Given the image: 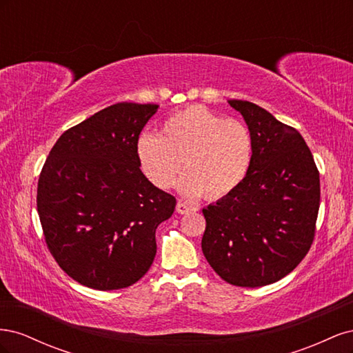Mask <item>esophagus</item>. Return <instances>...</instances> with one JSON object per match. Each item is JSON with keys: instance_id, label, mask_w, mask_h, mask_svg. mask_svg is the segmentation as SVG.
Listing matches in <instances>:
<instances>
[{"instance_id": "esophagus-1", "label": "esophagus", "mask_w": 353, "mask_h": 353, "mask_svg": "<svg viewBox=\"0 0 353 353\" xmlns=\"http://www.w3.org/2000/svg\"><path fill=\"white\" fill-rule=\"evenodd\" d=\"M193 210H196V209L193 206H188L184 201L176 203V212L181 213V215H184V213H188V212H193Z\"/></svg>"}]
</instances>
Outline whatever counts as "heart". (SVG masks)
<instances>
[{"label": "heart", "instance_id": "1", "mask_svg": "<svg viewBox=\"0 0 353 353\" xmlns=\"http://www.w3.org/2000/svg\"><path fill=\"white\" fill-rule=\"evenodd\" d=\"M253 143L249 128L237 119L190 105L166 119L162 135L143 134L137 154L145 176L157 188H169L181 172L179 187L187 196L222 199L248 176Z\"/></svg>", "mask_w": 353, "mask_h": 353}]
</instances>
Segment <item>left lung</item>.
<instances>
[{"mask_svg": "<svg viewBox=\"0 0 353 353\" xmlns=\"http://www.w3.org/2000/svg\"><path fill=\"white\" fill-rule=\"evenodd\" d=\"M253 143L248 176L231 194L203 209L201 250L223 281L262 287L281 280L314 243L319 172L303 137L250 101L230 100Z\"/></svg>", "mask_w": 353, "mask_h": 353, "instance_id": "obj_1", "label": "left lung"}]
</instances>
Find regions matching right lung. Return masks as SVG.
Returning a JSON list of instances; mask_svg holds the SVG:
<instances>
[{"label":"right lung","mask_w":353,"mask_h":353,"mask_svg":"<svg viewBox=\"0 0 353 353\" xmlns=\"http://www.w3.org/2000/svg\"><path fill=\"white\" fill-rule=\"evenodd\" d=\"M157 108L109 105L63 132L42 166L37 208L47 248L82 285L130 287L154 261L156 228L176 205L145 178L137 154Z\"/></svg>","instance_id":"add662e5"}]
</instances>
